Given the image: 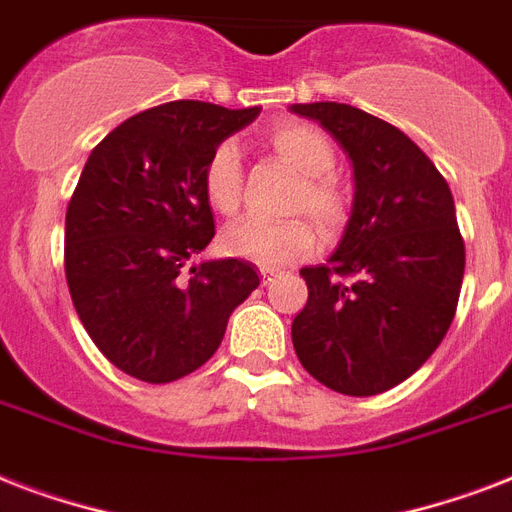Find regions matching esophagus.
I'll return each mask as SVG.
<instances>
[{
	"mask_svg": "<svg viewBox=\"0 0 512 512\" xmlns=\"http://www.w3.org/2000/svg\"><path fill=\"white\" fill-rule=\"evenodd\" d=\"M260 281H263V287L273 284V281H276V271H271V268H260Z\"/></svg>",
	"mask_w": 512,
	"mask_h": 512,
	"instance_id": "1",
	"label": "esophagus"
}]
</instances>
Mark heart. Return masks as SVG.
Here are the masks:
<instances>
[{
    "mask_svg": "<svg viewBox=\"0 0 512 512\" xmlns=\"http://www.w3.org/2000/svg\"><path fill=\"white\" fill-rule=\"evenodd\" d=\"M268 146L279 159L303 177L297 185L292 209L308 212L327 233H337L348 217V199L335 180V148L316 127L305 122H284L268 132ZM241 170L239 146L223 140L212 148L204 172L201 191L217 215L231 217L241 207ZM223 247L236 257H247L265 268L297 263L319 247V233L311 220L289 217V220H260L247 217L228 225L223 231Z\"/></svg>",
    "mask_w": 512,
    "mask_h": 512,
    "instance_id": "obj_1",
    "label": "heart"
}]
</instances>
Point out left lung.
I'll return each instance as SVG.
<instances>
[{
  "label": "left lung",
  "instance_id": "8db88e82",
  "mask_svg": "<svg viewBox=\"0 0 512 512\" xmlns=\"http://www.w3.org/2000/svg\"><path fill=\"white\" fill-rule=\"evenodd\" d=\"M292 111L337 138L356 177L340 247L303 268L308 303L292 321L305 372L345 396H377L441 345L460 300L465 241L444 175L393 124L345 103Z\"/></svg>",
  "mask_w": 512,
  "mask_h": 512
}]
</instances>
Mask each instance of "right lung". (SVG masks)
<instances>
[{"instance_id":"obj_1","label":"right lung","mask_w":512,"mask_h":512,"mask_svg":"<svg viewBox=\"0 0 512 512\" xmlns=\"http://www.w3.org/2000/svg\"><path fill=\"white\" fill-rule=\"evenodd\" d=\"M260 108L172 100L130 116L92 148L66 209V281L98 350L124 374L172 382L212 358L257 289L244 260H207L215 236L201 172Z\"/></svg>"}]
</instances>
